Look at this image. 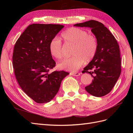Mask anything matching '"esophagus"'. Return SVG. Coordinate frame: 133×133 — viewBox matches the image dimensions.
<instances>
[{"instance_id": "34e87169", "label": "esophagus", "mask_w": 133, "mask_h": 133, "mask_svg": "<svg viewBox=\"0 0 133 133\" xmlns=\"http://www.w3.org/2000/svg\"><path fill=\"white\" fill-rule=\"evenodd\" d=\"M70 74L71 75H73V76H79L80 75V73H78V72H75V73H70Z\"/></svg>"}]
</instances>
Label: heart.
I'll return each mask as SVG.
<instances>
[{"label":"heart","mask_w":133,"mask_h":133,"mask_svg":"<svg viewBox=\"0 0 133 133\" xmlns=\"http://www.w3.org/2000/svg\"><path fill=\"white\" fill-rule=\"evenodd\" d=\"M61 38L65 43L73 44L71 58L64 59L58 66L60 69L76 71L81 67L85 61L90 62L95 56L98 48L96 38L82 29L71 27L62 34ZM49 52L52 57L57 60L63 58L62 43L60 40L54 38L49 44Z\"/></svg>","instance_id":"b5f03b06"}]
</instances>
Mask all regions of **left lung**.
<instances>
[{"instance_id": "left-lung-1", "label": "left lung", "mask_w": 133, "mask_h": 133, "mask_svg": "<svg viewBox=\"0 0 133 133\" xmlns=\"http://www.w3.org/2000/svg\"><path fill=\"white\" fill-rule=\"evenodd\" d=\"M74 26L90 28L97 39L96 54L82 72L93 77L92 83L85 88L86 91L96 97L103 96L110 92L121 73L118 43L108 28L98 21L91 20Z\"/></svg>"}]
</instances>
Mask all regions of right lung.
I'll return each instance as SVG.
<instances>
[{
	"label": "right lung",
	"instance_id": "right-lung-1",
	"mask_svg": "<svg viewBox=\"0 0 133 133\" xmlns=\"http://www.w3.org/2000/svg\"><path fill=\"white\" fill-rule=\"evenodd\" d=\"M64 27L60 24H33L16 42L13 54L14 73L19 86L37 103H46L57 94L63 79L69 74L49 70L55 66L49 50L51 40Z\"/></svg>",
	"mask_w": 133,
	"mask_h": 133
}]
</instances>
